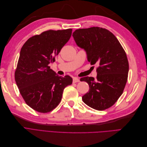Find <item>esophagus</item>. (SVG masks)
<instances>
[{"label": "esophagus", "instance_id": "esophagus-1", "mask_svg": "<svg viewBox=\"0 0 147 147\" xmlns=\"http://www.w3.org/2000/svg\"><path fill=\"white\" fill-rule=\"evenodd\" d=\"M80 82V79L77 77H74L73 78V83H77Z\"/></svg>", "mask_w": 147, "mask_h": 147}]
</instances>
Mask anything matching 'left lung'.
Wrapping results in <instances>:
<instances>
[{"label": "left lung", "instance_id": "1", "mask_svg": "<svg viewBox=\"0 0 147 147\" xmlns=\"http://www.w3.org/2000/svg\"><path fill=\"white\" fill-rule=\"evenodd\" d=\"M72 36L77 45L86 51L90 64L99 65L96 79H80L90 86L83 101L97 110L111 107L123 94L127 82L129 63L125 51L116 37L105 28L79 29Z\"/></svg>", "mask_w": 147, "mask_h": 147}]
</instances>
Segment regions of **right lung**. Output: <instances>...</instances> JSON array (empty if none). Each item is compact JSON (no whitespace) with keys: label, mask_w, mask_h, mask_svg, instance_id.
I'll return each instance as SVG.
<instances>
[{"label":"right lung","mask_w":147,"mask_h":147,"mask_svg":"<svg viewBox=\"0 0 147 147\" xmlns=\"http://www.w3.org/2000/svg\"><path fill=\"white\" fill-rule=\"evenodd\" d=\"M72 29L49 30L30 37L22 47L15 79L26 104L40 113L50 112L59 105L64 89L72 83L69 75L61 77L49 64L67 42Z\"/></svg>","instance_id":"add662e5"}]
</instances>
